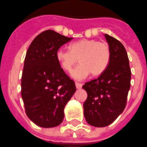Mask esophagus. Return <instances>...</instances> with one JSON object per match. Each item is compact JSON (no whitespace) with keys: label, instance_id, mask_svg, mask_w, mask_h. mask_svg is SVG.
I'll use <instances>...</instances> for the list:
<instances>
[{"label":"esophagus","instance_id":"obj_1","mask_svg":"<svg viewBox=\"0 0 147 147\" xmlns=\"http://www.w3.org/2000/svg\"><path fill=\"white\" fill-rule=\"evenodd\" d=\"M75 84H76V87H77V89H80V88H82V84H81V83H76Z\"/></svg>","mask_w":147,"mask_h":147}]
</instances>
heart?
Returning <instances> with one entry per match:
<instances>
[{"instance_id":"obj_1","label":"heart","mask_w":147,"mask_h":147,"mask_svg":"<svg viewBox=\"0 0 147 147\" xmlns=\"http://www.w3.org/2000/svg\"><path fill=\"white\" fill-rule=\"evenodd\" d=\"M69 50H57L56 58L62 69L67 72H70L79 60L80 64L71 74L77 80L85 79L90 74L94 77L102 74L111 60L109 45L96 39L75 42L69 45Z\"/></svg>"}]
</instances>
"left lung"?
<instances>
[{
    "label": "left lung",
    "mask_w": 147,
    "mask_h": 147,
    "mask_svg": "<svg viewBox=\"0 0 147 147\" xmlns=\"http://www.w3.org/2000/svg\"><path fill=\"white\" fill-rule=\"evenodd\" d=\"M105 37L111 51L109 66L97 79L83 86L87 92L84 117L88 124L98 127L109 125L123 112L131 87V71L124 45L112 36Z\"/></svg>",
    "instance_id": "obj_1"
}]
</instances>
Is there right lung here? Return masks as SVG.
<instances>
[{
  "instance_id": "add662e5",
  "label": "right lung",
  "mask_w": 147,
  "mask_h": 147,
  "mask_svg": "<svg viewBox=\"0 0 147 147\" xmlns=\"http://www.w3.org/2000/svg\"><path fill=\"white\" fill-rule=\"evenodd\" d=\"M72 38L45 30L32 42L26 55L21 96L28 118L42 127L64 120V107L76 92L74 81L64 73L56 52Z\"/></svg>"
}]
</instances>
